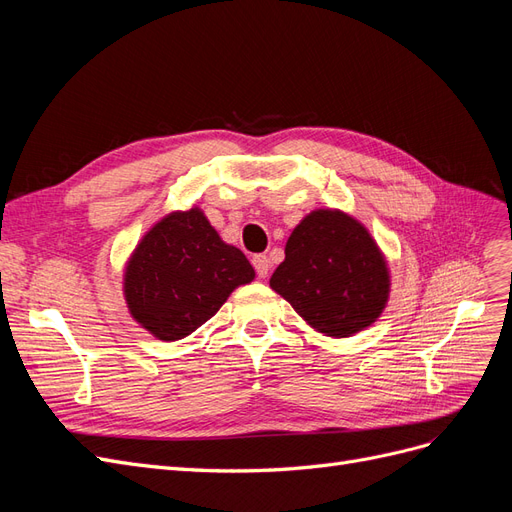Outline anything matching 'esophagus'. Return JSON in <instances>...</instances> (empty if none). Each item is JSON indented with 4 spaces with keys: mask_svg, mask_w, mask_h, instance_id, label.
<instances>
[{
    "mask_svg": "<svg viewBox=\"0 0 512 512\" xmlns=\"http://www.w3.org/2000/svg\"><path fill=\"white\" fill-rule=\"evenodd\" d=\"M252 265H254L256 275L260 277V280H265V277L269 275V269H271V262H269V258H267L265 254H258V256H254V258H252Z\"/></svg>",
    "mask_w": 512,
    "mask_h": 512,
    "instance_id": "obj_1",
    "label": "esophagus"
}]
</instances>
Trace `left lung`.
Masks as SVG:
<instances>
[{
  "label": "left lung",
  "instance_id": "1",
  "mask_svg": "<svg viewBox=\"0 0 512 512\" xmlns=\"http://www.w3.org/2000/svg\"><path fill=\"white\" fill-rule=\"evenodd\" d=\"M269 284L318 333L350 337L380 318L391 275L359 220L339 209H316L292 230Z\"/></svg>",
  "mask_w": 512,
  "mask_h": 512
}]
</instances>
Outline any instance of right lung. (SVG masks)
Wrapping results in <instances>:
<instances>
[{
	"instance_id": "add662e5",
	"label": "right lung",
	"mask_w": 512,
	"mask_h": 512,
	"mask_svg": "<svg viewBox=\"0 0 512 512\" xmlns=\"http://www.w3.org/2000/svg\"><path fill=\"white\" fill-rule=\"evenodd\" d=\"M254 275L245 254L224 243L194 207L168 213L136 245L123 273V294L143 329L177 342L218 314L230 292Z\"/></svg>"
}]
</instances>
